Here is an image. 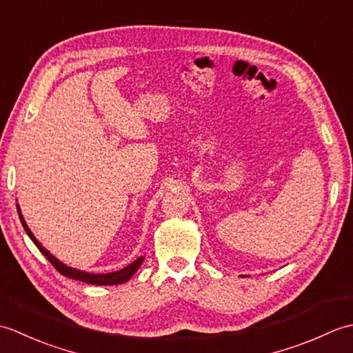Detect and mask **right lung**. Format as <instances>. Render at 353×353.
I'll use <instances>...</instances> for the list:
<instances>
[{
    "instance_id": "add662e5",
    "label": "right lung",
    "mask_w": 353,
    "mask_h": 353,
    "mask_svg": "<svg viewBox=\"0 0 353 353\" xmlns=\"http://www.w3.org/2000/svg\"><path fill=\"white\" fill-rule=\"evenodd\" d=\"M17 208H18V215H19V220L22 223V228H24V230L27 232V235L30 236V239H32V241L36 244V247L41 250V253L43 254V256L47 258L52 265H54V268L57 270L59 273L66 276V277H71V279H76V281H80V282H86V283H92V285H118V283H124V282L129 281L134 273H137V270L141 267L142 262H144V256H141L137 261H133L130 265L124 267L123 270H118V272L108 273V274L86 273V272H81V270L68 267L66 264H63V262L59 261L56 256H52V254L47 249H45V247L39 241H37L36 236L32 234V230L28 229L27 223L24 220V216H22L21 209H19L18 205H17Z\"/></svg>"
}]
</instances>
